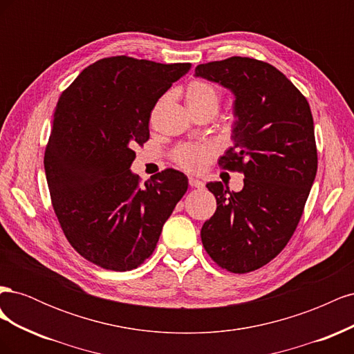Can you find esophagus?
Masks as SVG:
<instances>
[{
    "instance_id": "34e87169",
    "label": "esophagus",
    "mask_w": 354,
    "mask_h": 354,
    "mask_svg": "<svg viewBox=\"0 0 354 354\" xmlns=\"http://www.w3.org/2000/svg\"><path fill=\"white\" fill-rule=\"evenodd\" d=\"M189 185L192 187H203V181H201L199 178H195V177H189Z\"/></svg>"
}]
</instances>
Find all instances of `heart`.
<instances>
[{
	"mask_svg": "<svg viewBox=\"0 0 354 354\" xmlns=\"http://www.w3.org/2000/svg\"><path fill=\"white\" fill-rule=\"evenodd\" d=\"M221 95L220 91L211 82L195 80L189 84L186 90V103L190 111H198L203 108L218 109ZM211 146L203 145H183L176 149V162L189 171H201L208 164L212 155Z\"/></svg>",
	"mask_w": 354,
	"mask_h": 354,
	"instance_id": "obj_1",
	"label": "heart"
}]
</instances>
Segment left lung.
<instances>
[{"instance_id":"1","label":"left lung","mask_w":354,"mask_h":354,"mask_svg":"<svg viewBox=\"0 0 354 354\" xmlns=\"http://www.w3.org/2000/svg\"><path fill=\"white\" fill-rule=\"evenodd\" d=\"M195 75L234 95L233 146L218 165L245 176L241 192L207 185L217 209L201 239L221 269L248 273L285 248L303 216L317 171L312 111L295 85L261 60L234 56L198 65Z\"/></svg>"}]
</instances>
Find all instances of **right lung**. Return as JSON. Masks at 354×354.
<instances>
[{
	"label": "right lung",
	"instance_id": "1",
	"mask_svg": "<svg viewBox=\"0 0 354 354\" xmlns=\"http://www.w3.org/2000/svg\"><path fill=\"white\" fill-rule=\"evenodd\" d=\"M190 66L102 59L59 97L44 155L51 203L73 250L106 270H133L149 259L186 194L177 169L140 186L130 167L134 147L149 140L156 102Z\"/></svg>",
	"mask_w": 354,
	"mask_h": 354
}]
</instances>
